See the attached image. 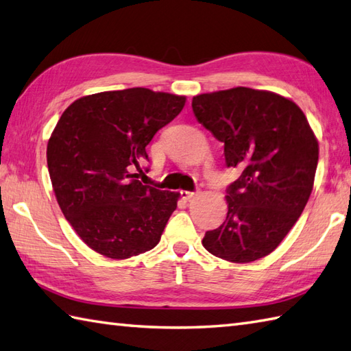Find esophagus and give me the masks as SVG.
<instances>
[{"label": "esophagus", "instance_id": "1", "mask_svg": "<svg viewBox=\"0 0 351 351\" xmlns=\"http://www.w3.org/2000/svg\"><path fill=\"white\" fill-rule=\"evenodd\" d=\"M180 193H181V197H182L184 200H190L191 197H195V196H196V193H195V191H187V190H181Z\"/></svg>", "mask_w": 351, "mask_h": 351}]
</instances>
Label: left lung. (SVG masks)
<instances>
[{"instance_id": "8db88e82", "label": "left lung", "mask_w": 351, "mask_h": 351, "mask_svg": "<svg viewBox=\"0 0 351 351\" xmlns=\"http://www.w3.org/2000/svg\"><path fill=\"white\" fill-rule=\"evenodd\" d=\"M197 121L225 143L228 167L240 176L226 189L228 215L202 244L230 263L271 253L308 204L318 162V141L293 101L235 87L193 98Z\"/></svg>"}]
</instances>
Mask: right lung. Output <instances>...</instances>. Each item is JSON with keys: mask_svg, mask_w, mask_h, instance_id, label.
<instances>
[{"mask_svg": "<svg viewBox=\"0 0 351 351\" xmlns=\"http://www.w3.org/2000/svg\"><path fill=\"white\" fill-rule=\"evenodd\" d=\"M185 106L184 96L143 87L84 96L64 110L48 141L57 202L88 247L111 259L154 249L180 193L137 178L146 146Z\"/></svg>", "mask_w": 351, "mask_h": 351, "instance_id": "right-lung-1", "label": "right lung"}]
</instances>
